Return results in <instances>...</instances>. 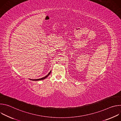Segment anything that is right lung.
Here are the masks:
<instances>
[{"instance_id": "obj_1", "label": "right lung", "mask_w": 121, "mask_h": 121, "mask_svg": "<svg viewBox=\"0 0 121 121\" xmlns=\"http://www.w3.org/2000/svg\"><path fill=\"white\" fill-rule=\"evenodd\" d=\"M51 71L48 73V74L47 75H46L45 77H43V78H40V79H33V80H34V81H37V80H43V79H45V78H46L50 74V73H51Z\"/></svg>"}]
</instances>
